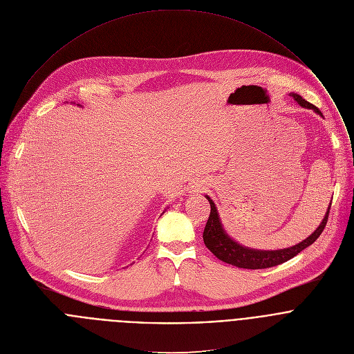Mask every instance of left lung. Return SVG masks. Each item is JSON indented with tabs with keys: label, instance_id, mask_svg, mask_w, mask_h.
Instances as JSON below:
<instances>
[{
	"label": "left lung",
	"instance_id": "8db88e82",
	"mask_svg": "<svg viewBox=\"0 0 354 354\" xmlns=\"http://www.w3.org/2000/svg\"><path fill=\"white\" fill-rule=\"evenodd\" d=\"M292 97L295 98V101L303 106V108H308L315 111L318 115L322 116L321 111L314 106L313 104L307 102L306 100H303L300 95L297 94H292ZM209 203H210V214L207 218V223L205 225L203 230V242L206 245V248L221 261L241 267V268H250V270H257V268H268V267H274L278 266L281 263L288 261L289 259L295 257L297 253H300L303 249H306L307 246H310L314 241H317V238L321 235V232L324 231L326 221H328V216H329V209L330 205L328 207V212L324 217V220L321 221L319 227L303 242L288 248V249H281V250H254V249H249L245 246H241L239 243L234 242L223 230L216 206L213 203V201L206 196Z\"/></svg>",
	"mask_w": 354,
	"mask_h": 354
}]
</instances>
